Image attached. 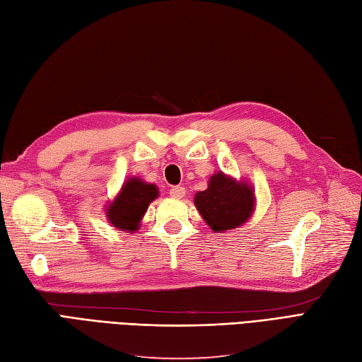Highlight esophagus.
<instances>
[{
	"label": "esophagus",
	"instance_id": "1",
	"mask_svg": "<svg viewBox=\"0 0 362 362\" xmlns=\"http://www.w3.org/2000/svg\"><path fill=\"white\" fill-rule=\"evenodd\" d=\"M170 196L173 199H182L185 196V188L180 187V185H177V187H173L170 189Z\"/></svg>",
	"mask_w": 362,
	"mask_h": 362
}]
</instances>
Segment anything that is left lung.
I'll return each instance as SVG.
<instances>
[{
  "label": "left lung",
  "instance_id": "obj_1",
  "mask_svg": "<svg viewBox=\"0 0 362 362\" xmlns=\"http://www.w3.org/2000/svg\"><path fill=\"white\" fill-rule=\"evenodd\" d=\"M194 205L209 228L223 233L250 219L255 209V191L248 182H238L219 171L209 177L205 191L197 192Z\"/></svg>",
  "mask_w": 362,
  "mask_h": 362
}]
</instances>
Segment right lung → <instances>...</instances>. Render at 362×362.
Wrapping results in <instances>:
<instances>
[{"label": "right lung", "mask_w": 362, "mask_h": 362, "mask_svg": "<svg viewBox=\"0 0 362 362\" xmlns=\"http://www.w3.org/2000/svg\"><path fill=\"white\" fill-rule=\"evenodd\" d=\"M158 197L154 183H148L139 177H131L123 183L117 197L106 206V217L117 230L136 231L141 217L145 216L151 202Z\"/></svg>", "instance_id": "1"}]
</instances>
